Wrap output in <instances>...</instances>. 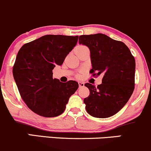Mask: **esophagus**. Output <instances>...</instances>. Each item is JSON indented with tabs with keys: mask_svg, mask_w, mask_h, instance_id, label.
<instances>
[{
	"mask_svg": "<svg viewBox=\"0 0 151 151\" xmlns=\"http://www.w3.org/2000/svg\"><path fill=\"white\" fill-rule=\"evenodd\" d=\"M78 84H79V87H84V82H78Z\"/></svg>",
	"mask_w": 151,
	"mask_h": 151,
	"instance_id": "obj_1",
	"label": "esophagus"
}]
</instances>
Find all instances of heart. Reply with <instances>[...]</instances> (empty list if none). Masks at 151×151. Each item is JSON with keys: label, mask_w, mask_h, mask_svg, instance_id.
Here are the masks:
<instances>
[{"label": "heart", "mask_w": 151, "mask_h": 151, "mask_svg": "<svg viewBox=\"0 0 151 151\" xmlns=\"http://www.w3.org/2000/svg\"><path fill=\"white\" fill-rule=\"evenodd\" d=\"M79 47H82V46H79ZM79 48V47H78Z\"/></svg>", "instance_id": "1"}]
</instances>
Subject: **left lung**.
Returning <instances> with one entry per match:
<instances>
[{"instance_id":"left-lung-1","label":"left lung","mask_w":151,"mask_h":151,"mask_svg":"<svg viewBox=\"0 0 151 151\" xmlns=\"http://www.w3.org/2000/svg\"><path fill=\"white\" fill-rule=\"evenodd\" d=\"M79 44L90 51L93 76L103 75L102 84L96 87L84 86L89 95L84 99L86 110L90 115L107 118L115 115L131 97L135 87V61L128 47L103 34L82 35Z\"/></svg>"}]
</instances>
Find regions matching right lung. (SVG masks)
<instances>
[{"instance_id":"add662e5","label":"right lung","mask_w":151,"mask_h":151,"mask_svg":"<svg viewBox=\"0 0 151 151\" xmlns=\"http://www.w3.org/2000/svg\"><path fill=\"white\" fill-rule=\"evenodd\" d=\"M78 36L45 35L24 44L16 57L13 74L26 105L46 117L60 115L69 97L79 87L70 80L63 83L53 79L52 70L61 66L74 49Z\"/></svg>"}]
</instances>
